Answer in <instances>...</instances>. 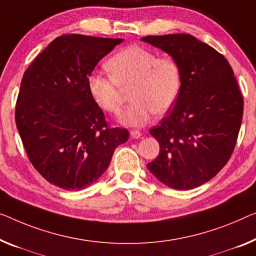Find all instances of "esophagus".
<instances>
[{
    "instance_id": "esophagus-1",
    "label": "esophagus",
    "mask_w": 256,
    "mask_h": 256,
    "mask_svg": "<svg viewBox=\"0 0 256 256\" xmlns=\"http://www.w3.org/2000/svg\"><path fill=\"white\" fill-rule=\"evenodd\" d=\"M130 136H131L133 139H139L141 136V132L139 130H132V131H130Z\"/></svg>"
}]
</instances>
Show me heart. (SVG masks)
Masks as SVG:
<instances>
[{"instance_id":"b5f03b06","label":"heart","mask_w":256,"mask_h":256,"mask_svg":"<svg viewBox=\"0 0 256 256\" xmlns=\"http://www.w3.org/2000/svg\"><path fill=\"white\" fill-rule=\"evenodd\" d=\"M110 76L92 74L87 88L93 101L104 112L118 114L123 104L122 88L132 87V104L122 112L120 122L141 126L154 114L163 115L172 108L182 85V72L172 57H158L139 46H130L106 63Z\"/></svg>"}]
</instances>
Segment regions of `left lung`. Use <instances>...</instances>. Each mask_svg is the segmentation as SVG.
I'll use <instances>...</instances> for the list:
<instances>
[{
  "instance_id": "1",
  "label": "left lung",
  "mask_w": 256,
  "mask_h": 256,
  "mask_svg": "<svg viewBox=\"0 0 256 256\" xmlns=\"http://www.w3.org/2000/svg\"><path fill=\"white\" fill-rule=\"evenodd\" d=\"M178 62L180 92L174 108L150 133L160 154L147 164L174 190L198 188L220 172L234 150L244 98L226 57L190 34L141 39Z\"/></svg>"
}]
</instances>
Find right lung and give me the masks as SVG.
Segmentation results:
<instances>
[{"instance_id": "right-lung-1", "label": "right lung", "mask_w": 256, "mask_h": 256, "mask_svg": "<svg viewBox=\"0 0 256 256\" xmlns=\"http://www.w3.org/2000/svg\"><path fill=\"white\" fill-rule=\"evenodd\" d=\"M124 39L66 34L56 38L22 76L16 125L38 172L68 190L88 188L104 174L126 128H109L87 79Z\"/></svg>"}]
</instances>
